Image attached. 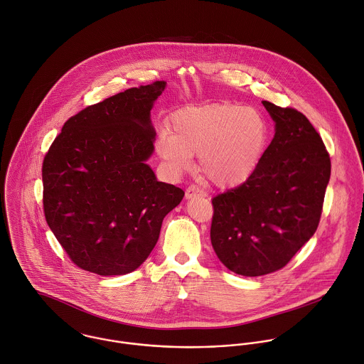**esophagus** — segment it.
I'll return each mask as SVG.
<instances>
[{"instance_id": "1", "label": "esophagus", "mask_w": 364, "mask_h": 364, "mask_svg": "<svg viewBox=\"0 0 364 364\" xmlns=\"http://www.w3.org/2000/svg\"><path fill=\"white\" fill-rule=\"evenodd\" d=\"M194 197H205V193L197 187V186H190L187 190H186V198L187 200H191Z\"/></svg>"}]
</instances>
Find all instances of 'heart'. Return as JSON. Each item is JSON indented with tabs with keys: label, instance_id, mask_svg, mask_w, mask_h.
Returning a JSON list of instances; mask_svg holds the SVG:
<instances>
[{
	"label": "heart",
	"instance_id": "b5f03b06",
	"mask_svg": "<svg viewBox=\"0 0 364 364\" xmlns=\"http://www.w3.org/2000/svg\"><path fill=\"white\" fill-rule=\"evenodd\" d=\"M269 128L263 115L230 102L188 107L171 117L159 135L157 151L173 173H183L200 153L203 177L219 188L247 181L266 149Z\"/></svg>",
	"mask_w": 364,
	"mask_h": 364
}]
</instances>
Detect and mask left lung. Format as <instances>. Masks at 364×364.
<instances>
[{
    "instance_id": "8db88e82",
    "label": "left lung",
    "mask_w": 364,
    "mask_h": 364,
    "mask_svg": "<svg viewBox=\"0 0 364 364\" xmlns=\"http://www.w3.org/2000/svg\"><path fill=\"white\" fill-rule=\"evenodd\" d=\"M276 134L252 177L213 198L211 243L230 272L257 277L283 269L315 233L331 159L304 114L262 101Z\"/></svg>"
}]
</instances>
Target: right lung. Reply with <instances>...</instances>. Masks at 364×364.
Returning a JSON list of instances; mask_svg holds the SVG:
<instances>
[{"label": "right lung", "mask_w": 364, "mask_h": 364, "mask_svg": "<svg viewBox=\"0 0 364 364\" xmlns=\"http://www.w3.org/2000/svg\"><path fill=\"white\" fill-rule=\"evenodd\" d=\"M164 81L90 105L62 128L43 159V211L74 264L100 276L136 270L184 191L157 181L150 109Z\"/></svg>", "instance_id": "add662e5"}]
</instances>
